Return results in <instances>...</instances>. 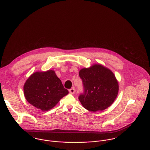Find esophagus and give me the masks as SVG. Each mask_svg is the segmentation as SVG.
I'll list each match as a JSON object with an SVG mask.
<instances>
[{
    "label": "esophagus",
    "instance_id": "34e87169",
    "mask_svg": "<svg viewBox=\"0 0 150 150\" xmlns=\"http://www.w3.org/2000/svg\"><path fill=\"white\" fill-rule=\"evenodd\" d=\"M69 91V92H70L71 94H74V93H75V88H72L70 89Z\"/></svg>",
    "mask_w": 150,
    "mask_h": 150
}]
</instances>
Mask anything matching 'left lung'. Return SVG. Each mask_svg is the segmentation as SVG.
<instances>
[{"mask_svg": "<svg viewBox=\"0 0 150 150\" xmlns=\"http://www.w3.org/2000/svg\"><path fill=\"white\" fill-rule=\"evenodd\" d=\"M83 93L78 98L84 108L91 111L103 110L116 99L119 84L114 74L100 64L80 70Z\"/></svg>", "mask_w": 150, "mask_h": 150, "instance_id": "left-lung-1", "label": "left lung"}]
</instances>
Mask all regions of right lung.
Instances as JSON below:
<instances>
[{
  "instance_id": "1",
  "label": "right lung",
  "mask_w": 150,
  "mask_h": 150,
  "mask_svg": "<svg viewBox=\"0 0 150 150\" xmlns=\"http://www.w3.org/2000/svg\"><path fill=\"white\" fill-rule=\"evenodd\" d=\"M23 89L27 102L42 111L53 108L68 93L52 70L33 74L26 81Z\"/></svg>"
}]
</instances>
